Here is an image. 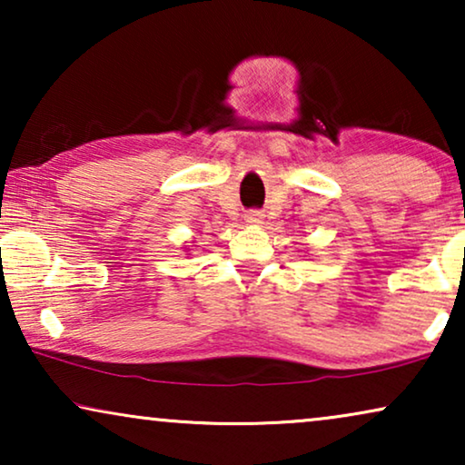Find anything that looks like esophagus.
<instances>
[{
  "label": "esophagus",
  "instance_id": "1",
  "mask_svg": "<svg viewBox=\"0 0 465 465\" xmlns=\"http://www.w3.org/2000/svg\"><path fill=\"white\" fill-rule=\"evenodd\" d=\"M245 222H247V224H253V226L262 224V222H264V213L258 212V209H252V212L245 213Z\"/></svg>",
  "mask_w": 465,
  "mask_h": 465
}]
</instances>
